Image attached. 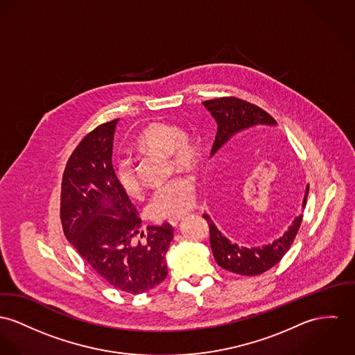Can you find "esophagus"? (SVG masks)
I'll list each match as a JSON object with an SVG mask.
<instances>
[{
  "label": "esophagus",
  "instance_id": "esophagus-1",
  "mask_svg": "<svg viewBox=\"0 0 355 355\" xmlns=\"http://www.w3.org/2000/svg\"><path fill=\"white\" fill-rule=\"evenodd\" d=\"M182 220V218H170L168 220V223L173 225V227H177L178 225V223Z\"/></svg>",
  "mask_w": 355,
  "mask_h": 355
}]
</instances>
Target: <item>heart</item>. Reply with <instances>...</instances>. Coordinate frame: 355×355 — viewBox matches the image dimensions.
Returning a JSON list of instances; mask_svg holds the SVG:
<instances>
[{
    "instance_id": "heart-1",
    "label": "heart",
    "mask_w": 355,
    "mask_h": 355,
    "mask_svg": "<svg viewBox=\"0 0 355 355\" xmlns=\"http://www.w3.org/2000/svg\"><path fill=\"white\" fill-rule=\"evenodd\" d=\"M135 148L141 154H168L170 161L178 168H193L201 158L200 144L178 125L170 123H154L146 127L135 140ZM114 173L123 191L130 197H137L140 182L132 162H117ZM194 201V178L188 174H178L153 193L148 211L154 218H181L191 209Z\"/></svg>"
}]
</instances>
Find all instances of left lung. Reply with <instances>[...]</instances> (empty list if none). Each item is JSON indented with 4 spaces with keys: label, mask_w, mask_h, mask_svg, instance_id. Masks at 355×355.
Wrapping results in <instances>:
<instances>
[{
    "label": "left lung",
    "mask_w": 355,
    "mask_h": 355,
    "mask_svg": "<svg viewBox=\"0 0 355 355\" xmlns=\"http://www.w3.org/2000/svg\"><path fill=\"white\" fill-rule=\"evenodd\" d=\"M202 104L218 123V132L212 146L211 157L215 155L231 137L242 131L255 128L258 125L277 124V121L266 110L238 97H220L204 101ZM308 191L309 187L305 189L302 208L306 205ZM220 198H224V196H220ZM202 216L209 225L211 248L218 266L241 275H258L275 266L291 248L302 221V215H299L288 231L279 239L274 241L273 243L261 247H245L228 241L218 231L209 215L205 214Z\"/></svg>",
    "instance_id": "obj_1"
}]
</instances>
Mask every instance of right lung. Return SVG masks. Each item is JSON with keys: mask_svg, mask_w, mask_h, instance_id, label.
Wrapping results in <instances>:
<instances>
[{"mask_svg": "<svg viewBox=\"0 0 355 355\" xmlns=\"http://www.w3.org/2000/svg\"><path fill=\"white\" fill-rule=\"evenodd\" d=\"M116 124L117 119L94 128L70 155L62 177L60 221L94 273L121 292L140 295L166 278L174 228L164 223L141 231V218L112 164Z\"/></svg>", "mask_w": 355, "mask_h": 355, "instance_id": "right-lung-1", "label": "right lung"}]
</instances>
